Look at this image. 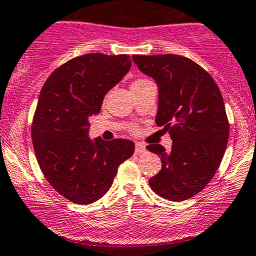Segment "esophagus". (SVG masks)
I'll list each match as a JSON object with an SVG mask.
<instances>
[{
    "instance_id": "obj_1",
    "label": "esophagus",
    "mask_w": 256,
    "mask_h": 256,
    "mask_svg": "<svg viewBox=\"0 0 256 256\" xmlns=\"http://www.w3.org/2000/svg\"><path fill=\"white\" fill-rule=\"evenodd\" d=\"M136 153H137V154L146 153V146L143 144V143H136Z\"/></svg>"
}]
</instances>
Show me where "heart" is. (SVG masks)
Instances as JSON below:
<instances>
[{
    "mask_svg": "<svg viewBox=\"0 0 256 256\" xmlns=\"http://www.w3.org/2000/svg\"><path fill=\"white\" fill-rule=\"evenodd\" d=\"M146 82V79H137V80H134V82H133V84H132V85H134V84H140V82Z\"/></svg>",
    "mask_w": 256,
    "mask_h": 256,
    "instance_id": "b5f03b06",
    "label": "heart"
}]
</instances>
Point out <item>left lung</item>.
<instances>
[{"instance_id": "left-lung-1", "label": "left lung", "mask_w": 256, "mask_h": 256, "mask_svg": "<svg viewBox=\"0 0 256 256\" xmlns=\"http://www.w3.org/2000/svg\"><path fill=\"white\" fill-rule=\"evenodd\" d=\"M132 59L157 82L156 123L172 140L170 152L160 144L147 146L162 160L150 186L160 197L184 201L205 188L225 153L230 126L222 96L211 75L188 58L166 54Z\"/></svg>"}]
</instances>
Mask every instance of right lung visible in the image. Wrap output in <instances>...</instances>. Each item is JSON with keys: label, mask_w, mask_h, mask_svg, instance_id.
I'll return each mask as SVG.
<instances>
[{"label": "right lung", "mask_w": 256, "mask_h": 256, "mask_svg": "<svg viewBox=\"0 0 256 256\" xmlns=\"http://www.w3.org/2000/svg\"><path fill=\"white\" fill-rule=\"evenodd\" d=\"M130 55L85 54L51 72L38 96L31 138L48 184L79 205L96 202L112 187L120 163L134 153L128 140L88 137L89 116L130 72Z\"/></svg>", "instance_id": "right-lung-1"}]
</instances>
